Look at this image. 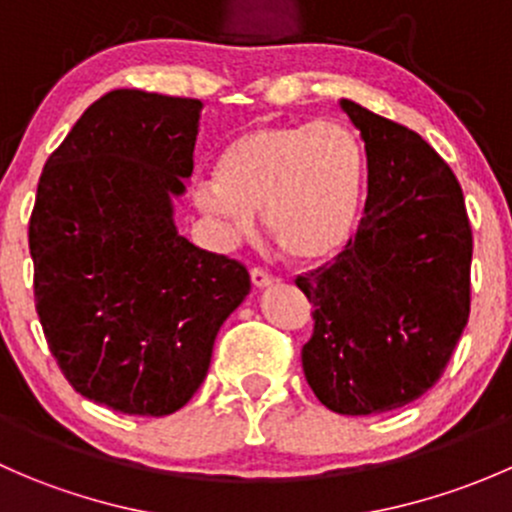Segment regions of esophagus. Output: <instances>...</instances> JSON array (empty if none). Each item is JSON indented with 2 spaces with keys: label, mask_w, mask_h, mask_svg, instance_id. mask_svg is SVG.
Here are the masks:
<instances>
[{
  "label": "esophagus",
  "mask_w": 512,
  "mask_h": 512,
  "mask_svg": "<svg viewBox=\"0 0 512 512\" xmlns=\"http://www.w3.org/2000/svg\"><path fill=\"white\" fill-rule=\"evenodd\" d=\"M250 277H252V285L260 287V289L275 285V277H272L267 270H262V267H255V270L250 272Z\"/></svg>",
  "instance_id": "1"
}]
</instances>
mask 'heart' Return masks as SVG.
<instances>
[{
    "label": "heart",
    "mask_w": 512,
    "mask_h": 512,
    "mask_svg": "<svg viewBox=\"0 0 512 512\" xmlns=\"http://www.w3.org/2000/svg\"><path fill=\"white\" fill-rule=\"evenodd\" d=\"M366 188L359 133L334 118L265 123L223 148L215 180L195 185V205L227 235L242 237L262 213L297 265L332 260L352 237Z\"/></svg>",
    "instance_id": "heart-1"
}]
</instances>
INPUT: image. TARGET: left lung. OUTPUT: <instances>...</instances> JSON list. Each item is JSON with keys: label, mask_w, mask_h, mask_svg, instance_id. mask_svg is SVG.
<instances>
[{"label": "left lung", "mask_w": 512, "mask_h": 512, "mask_svg": "<svg viewBox=\"0 0 512 512\" xmlns=\"http://www.w3.org/2000/svg\"><path fill=\"white\" fill-rule=\"evenodd\" d=\"M366 151L364 218L334 265L297 277L314 304L302 369L344 416L426 394L471 314L473 235L448 163L411 128L342 98Z\"/></svg>", "instance_id": "left-lung-1"}]
</instances>
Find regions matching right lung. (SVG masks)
<instances>
[{"mask_svg":"<svg viewBox=\"0 0 512 512\" xmlns=\"http://www.w3.org/2000/svg\"><path fill=\"white\" fill-rule=\"evenodd\" d=\"M203 103L116 89L41 170L29 220L34 302L66 381L128 416L183 409L220 327L250 292L245 265L173 220L193 175Z\"/></svg>","mask_w":512,"mask_h":512,"instance_id":"right-lung-1","label":"right lung"}]
</instances>
